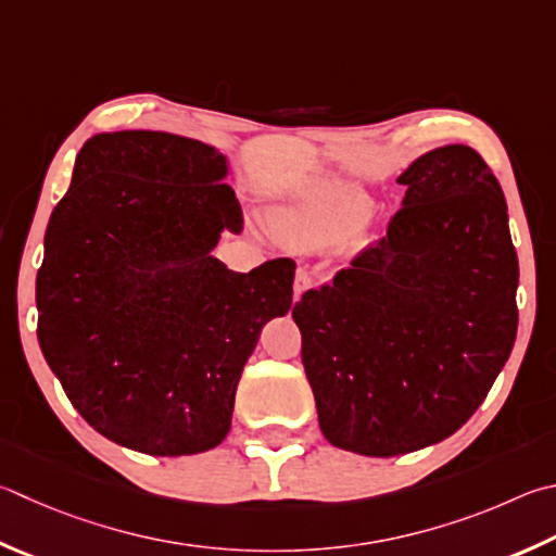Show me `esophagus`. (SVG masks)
<instances>
[{
	"mask_svg": "<svg viewBox=\"0 0 556 556\" xmlns=\"http://www.w3.org/2000/svg\"><path fill=\"white\" fill-rule=\"evenodd\" d=\"M313 285V279L306 269H299L296 271V279H294V301H299L301 296H304V291H308Z\"/></svg>",
	"mask_w": 556,
	"mask_h": 556,
	"instance_id": "obj_1",
	"label": "esophagus"
}]
</instances>
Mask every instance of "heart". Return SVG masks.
<instances>
[{"mask_svg": "<svg viewBox=\"0 0 556 556\" xmlns=\"http://www.w3.org/2000/svg\"><path fill=\"white\" fill-rule=\"evenodd\" d=\"M371 216L365 191L342 177L311 181L277 214V230L296 243L318 245L355 236Z\"/></svg>", "mask_w": 556, "mask_h": 556, "instance_id": "b5f03b06", "label": "heart"}]
</instances>
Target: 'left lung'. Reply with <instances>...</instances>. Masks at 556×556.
Wrapping results in <instances>:
<instances>
[{"instance_id": "1", "label": "left lung", "mask_w": 556, "mask_h": 556, "mask_svg": "<svg viewBox=\"0 0 556 556\" xmlns=\"http://www.w3.org/2000/svg\"><path fill=\"white\" fill-rule=\"evenodd\" d=\"M399 185L387 238L291 311L323 435L365 457L454 435L518 332L506 197L477 150H430Z\"/></svg>"}]
</instances>
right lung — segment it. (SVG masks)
<instances>
[{
	"label": "right lung",
	"instance_id": "obj_1",
	"mask_svg": "<svg viewBox=\"0 0 556 556\" xmlns=\"http://www.w3.org/2000/svg\"><path fill=\"white\" fill-rule=\"evenodd\" d=\"M228 157L165 130L97 134L48 220L38 342L67 399L121 447L214 450L265 323L287 316L291 260L243 271L211 255L240 233Z\"/></svg>",
	"mask_w": 556,
	"mask_h": 556
}]
</instances>
